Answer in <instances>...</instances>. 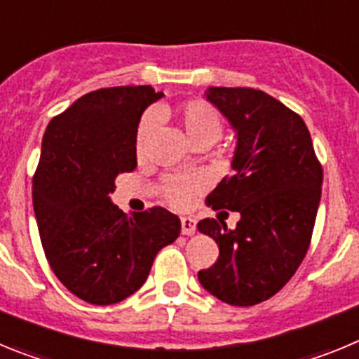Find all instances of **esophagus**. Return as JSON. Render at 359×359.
Returning a JSON list of instances; mask_svg holds the SVG:
<instances>
[{
  "instance_id": "1",
  "label": "esophagus",
  "mask_w": 359,
  "mask_h": 359,
  "mask_svg": "<svg viewBox=\"0 0 359 359\" xmlns=\"http://www.w3.org/2000/svg\"><path fill=\"white\" fill-rule=\"evenodd\" d=\"M182 233H183V236H194V233H196V219L182 217Z\"/></svg>"
}]
</instances>
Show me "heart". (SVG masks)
Masks as SVG:
<instances>
[{"label":"heart","mask_w":359,"mask_h":359,"mask_svg":"<svg viewBox=\"0 0 359 359\" xmlns=\"http://www.w3.org/2000/svg\"><path fill=\"white\" fill-rule=\"evenodd\" d=\"M158 116H170L182 128L183 135L190 144H214L221 133H223V118L210 104L203 100H187L172 109L156 111ZM152 133V120L145 116L136 129V152L140 156L145 145L149 142V136ZM198 189L196 182L192 180H172L165 185V198L174 207H183L192 192Z\"/></svg>","instance_id":"heart-1"}]
</instances>
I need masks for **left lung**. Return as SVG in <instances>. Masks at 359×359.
I'll use <instances>...</instances> for the list:
<instances>
[{
	"mask_svg": "<svg viewBox=\"0 0 359 359\" xmlns=\"http://www.w3.org/2000/svg\"><path fill=\"white\" fill-rule=\"evenodd\" d=\"M205 97L236 131L230 176L208 194L214 210L239 212L233 230L203 219L198 230L219 246L201 286L230 306H255L286 286L309 248L322 165L307 126L277 98L252 88H208Z\"/></svg>",
	"mask_w": 359,
	"mask_h": 359,
	"instance_id": "left-lung-1",
	"label": "left lung"
}]
</instances>
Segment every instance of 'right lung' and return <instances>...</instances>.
<instances>
[{
  "instance_id": "right-lung-1",
  "label": "right lung",
  "mask_w": 359,
  "mask_h": 359,
  "mask_svg": "<svg viewBox=\"0 0 359 359\" xmlns=\"http://www.w3.org/2000/svg\"><path fill=\"white\" fill-rule=\"evenodd\" d=\"M161 97L151 86L91 91L43 136L32 185L41 243L55 277L88 304L109 306L140 290L156 253L182 230L165 208L128 215L109 198L116 176L136 167L142 113Z\"/></svg>"
}]
</instances>
